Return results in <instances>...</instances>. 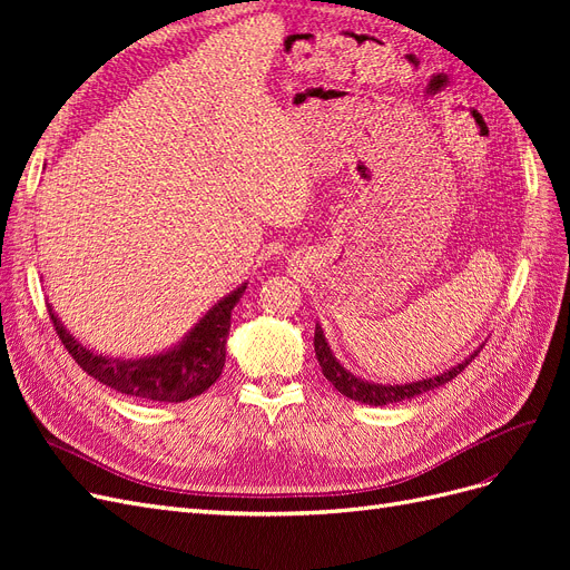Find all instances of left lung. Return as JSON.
Instances as JSON below:
<instances>
[{
    "label": "left lung",
    "mask_w": 570,
    "mask_h": 570,
    "mask_svg": "<svg viewBox=\"0 0 570 570\" xmlns=\"http://www.w3.org/2000/svg\"><path fill=\"white\" fill-rule=\"evenodd\" d=\"M314 350H316V358H318V366H321L323 375L335 385V390L342 392L344 396H350V400H354V402L371 404V406H383V404H390V402L411 400V396H416L421 392L435 390L444 383H450L452 377H456L478 356V352H475V354L465 358L463 364L454 366L452 371H446V373L435 375V377H425V381H416V383H409V385H375V383L361 381V377L352 375L350 371H344L340 366V361L333 356L331 347H327L321 325H316V333H314Z\"/></svg>",
    "instance_id": "1"
}]
</instances>
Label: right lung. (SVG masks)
Masks as SVG:
<instances>
[{
  "mask_svg": "<svg viewBox=\"0 0 570 570\" xmlns=\"http://www.w3.org/2000/svg\"><path fill=\"white\" fill-rule=\"evenodd\" d=\"M247 285L237 287L226 299H220L206 314L178 347L149 358H107L85 350L66 333V327L49 308V318L63 347L76 358V364L92 375L101 385L130 396H142L154 402H185L209 390L226 364V342L230 333V314L243 297Z\"/></svg>",
  "mask_w": 570,
  "mask_h": 570,
  "instance_id": "obj_1",
  "label": "right lung"
}]
</instances>
